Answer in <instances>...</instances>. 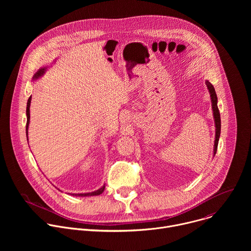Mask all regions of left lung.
I'll list each match as a JSON object with an SVG mask.
<instances>
[{
    "instance_id": "1",
    "label": "left lung",
    "mask_w": 251,
    "mask_h": 251,
    "mask_svg": "<svg viewBox=\"0 0 251 251\" xmlns=\"http://www.w3.org/2000/svg\"><path fill=\"white\" fill-rule=\"evenodd\" d=\"M205 85H206L207 90L210 95L211 109H212V115H213V119H214V127H216V136H214V145H213V157H214V155H216L217 150H218L219 140H220V136H221V115H220V111L218 108V97H217L216 90H214V87L208 80H205Z\"/></svg>"
}]
</instances>
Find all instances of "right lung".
Returning <instances> with one entry per match:
<instances>
[{
	"mask_svg": "<svg viewBox=\"0 0 251 251\" xmlns=\"http://www.w3.org/2000/svg\"><path fill=\"white\" fill-rule=\"evenodd\" d=\"M56 60V59H55ZM55 60L53 62H55ZM49 66H43L41 67L37 73H35L32 76V81H37L39 78H41L48 70ZM30 101H31V96H29L28 100H27V103H26V128H25V131H26V139H27V143H28V138H27V130H28V125H29V107H30ZM104 189H105V185H103L100 189L94 191V192H91V193H84V194H70L73 197H91V196H99L101 195L103 192H104ZM58 191H60L59 189H57ZM61 192V191H60Z\"/></svg>",
	"mask_w": 251,
	"mask_h": 251,
	"instance_id": "obj_1",
	"label": "right lung"
}]
</instances>
